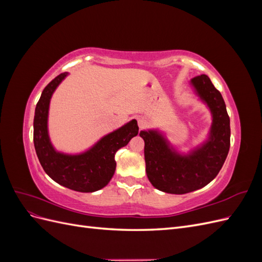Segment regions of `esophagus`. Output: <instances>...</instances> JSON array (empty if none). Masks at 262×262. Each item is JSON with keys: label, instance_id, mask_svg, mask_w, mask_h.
Wrapping results in <instances>:
<instances>
[{"label": "esophagus", "instance_id": "esophagus-1", "mask_svg": "<svg viewBox=\"0 0 262 262\" xmlns=\"http://www.w3.org/2000/svg\"><path fill=\"white\" fill-rule=\"evenodd\" d=\"M138 123H139V128H140V129H144V128H146V126H147V123H148V122H147L146 119L140 118Z\"/></svg>", "mask_w": 262, "mask_h": 262}]
</instances>
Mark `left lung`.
Segmentation results:
<instances>
[{"label":"left lung","instance_id":"1","mask_svg":"<svg viewBox=\"0 0 262 262\" xmlns=\"http://www.w3.org/2000/svg\"><path fill=\"white\" fill-rule=\"evenodd\" d=\"M190 83L212 114L208 141L190 154L181 155L158 131L140 132L144 140L147 178L163 192L184 194L207 186L221 170L231 145L229 117L221 93L208 75L195 76Z\"/></svg>","mask_w":262,"mask_h":262}]
</instances>
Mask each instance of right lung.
Here are the masks:
<instances>
[{
    "mask_svg": "<svg viewBox=\"0 0 262 262\" xmlns=\"http://www.w3.org/2000/svg\"><path fill=\"white\" fill-rule=\"evenodd\" d=\"M69 73H61L45 87L34 118V144L43 170L59 185L80 192H94L108 185L116 170L115 154L139 133L137 120L101 138L89 150L77 155L57 152L48 134L50 99Z\"/></svg>",
    "mask_w": 262,
    "mask_h": 262,
    "instance_id": "1",
    "label": "right lung"
}]
</instances>
